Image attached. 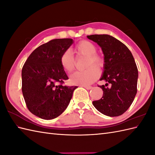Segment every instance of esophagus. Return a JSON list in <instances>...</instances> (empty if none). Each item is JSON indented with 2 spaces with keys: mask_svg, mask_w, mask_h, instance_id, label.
<instances>
[{
  "mask_svg": "<svg viewBox=\"0 0 155 155\" xmlns=\"http://www.w3.org/2000/svg\"><path fill=\"white\" fill-rule=\"evenodd\" d=\"M83 87L85 88L86 90H91L92 88L91 86H83Z\"/></svg>",
  "mask_w": 155,
  "mask_h": 155,
  "instance_id": "esophagus-1",
  "label": "esophagus"
}]
</instances>
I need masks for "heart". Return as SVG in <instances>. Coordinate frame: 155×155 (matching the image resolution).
Wrapping results in <instances>:
<instances>
[{"label": "heart", "instance_id": "1", "mask_svg": "<svg viewBox=\"0 0 155 155\" xmlns=\"http://www.w3.org/2000/svg\"><path fill=\"white\" fill-rule=\"evenodd\" d=\"M75 52L78 56L86 57L84 71H77L71 75L69 81L74 85L87 86L94 82L99 77V70L104 67L105 60L97 53L96 46L92 42L82 40L75 46ZM61 65L67 73H71L74 69L75 59L70 50L64 51L60 59Z\"/></svg>", "mask_w": 155, "mask_h": 155}]
</instances>
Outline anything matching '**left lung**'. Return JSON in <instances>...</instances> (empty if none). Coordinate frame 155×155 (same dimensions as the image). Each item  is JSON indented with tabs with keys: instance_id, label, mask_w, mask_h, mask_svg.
<instances>
[{
	"instance_id": "obj_1",
	"label": "left lung",
	"mask_w": 155,
	"mask_h": 155,
	"mask_svg": "<svg viewBox=\"0 0 155 155\" xmlns=\"http://www.w3.org/2000/svg\"><path fill=\"white\" fill-rule=\"evenodd\" d=\"M87 38L102 49L105 64L100 81L107 82L98 86L103 96L93 101V105L106 116H121L130 107L137 92L138 69L135 59L126 45L110 35L94 34Z\"/></svg>"
}]
</instances>
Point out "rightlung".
<instances>
[{"mask_svg":"<svg viewBox=\"0 0 155 155\" xmlns=\"http://www.w3.org/2000/svg\"><path fill=\"white\" fill-rule=\"evenodd\" d=\"M71 38L55 39L39 46L21 70V91L29 111L44 120L58 117L77 88L63 85L69 79L61 65L62 54L73 44Z\"/></svg>","mask_w":155,"mask_h":155,"instance_id":"right-lung-1","label":"right lung"}]
</instances>
